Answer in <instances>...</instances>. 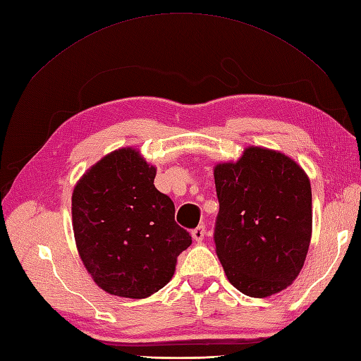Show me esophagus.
<instances>
[{
	"instance_id": "1",
	"label": "esophagus",
	"mask_w": 361,
	"mask_h": 361,
	"mask_svg": "<svg viewBox=\"0 0 361 361\" xmlns=\"http://www.w3.org/2000/svg\"><path fill=\"white\" fill-rule=\"evenodd\" d=\"M205 233H207L205 225H199V226L195 228V230L191 231V235H192V239H195L196 242H202V240H204V237H205Z\"/></svg>"
}]
</instances>
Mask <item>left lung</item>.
<instances>
[{
    "mask_svg": "<svg viewBox=\"0 0 361 361\" xmlns=\"http://www.w3.org/2000/svg\"><path fill=\"white\" fill-rule=\"evenodd\" d=\"M217 257L230 283L250 297L291 285L310 248L311 183L288 156L250 147L235 164L214 169Z\"/></svg>",
    "mask_w": 361,
    "mask_h": 361,
    "instance_id": "left-lung-1",
    "label": "left lung"
}]
</instances>
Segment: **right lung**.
<instances>
[{
    "label": "right lung",
    "instance_id": "add662e5",
    "mask_svg": "<svg viewBox=\"0 0 361 361\" xmlns=\"http://www.w3.org/2000/svg\"><path fill=\"white\" fill-rule=\"evenodd\" d=\"M154 176L139 152L121 148L93 165L73 190L79 256L96 285L113 295L145 298L159 291L191 245Z\"/></svg>",
    "mask_w": 361,
    "mask_h": 361
}]
</instances>
